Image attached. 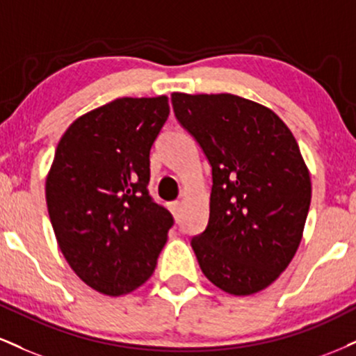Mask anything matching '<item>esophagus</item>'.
I'll return each instance as SVG.
<instances>
[{
	"label": "esophagus",
	"mask_w": 356,
	"mask_h": 356,
	"mask_svg": "<svg viewBox=\"0 0 356 356\" xmlns=\"http://www.w3.org/2000/svg\"><path fill=\"white\" fill-rule=\"evenodd\" d=\"M170 211H172V213L175 217H179V213H181V202H170Z\"/></svg>",
	"instance_id": "esophagus-1"
}]
</instances>
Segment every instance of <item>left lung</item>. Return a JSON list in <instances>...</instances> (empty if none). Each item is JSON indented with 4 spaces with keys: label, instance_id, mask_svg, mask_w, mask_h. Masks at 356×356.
<instances>
[{
    "label": "left lung",
    "instance_id": "8db88e82",
    "mask_svg": "<svg viewBox=\"0 0 356 356\" xmlns=\"http://www.w3.org/2000/svg\"><path fill=\"white\" fill-rule=\"evenodd\" d=\"M170 97L212 167L209 224L191 241L197 262L227 293L260 292L289 267L302 241L312 182L300 147L259 102L234 94Z\"/></svg>",
    "mask_w": 356,
    "mask_h": 356
}]
</instances>
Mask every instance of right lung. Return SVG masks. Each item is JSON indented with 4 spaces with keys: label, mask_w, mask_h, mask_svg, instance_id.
I'll list each match as a JSON object with an SVG mask.
<instances>
[{
    "label": "right lung",
    "mask_w": 356,
    "mask_h": 356,
    "mask_svg": "<svg viewBox=\"0 0 356 356\" xmlns=\"http://www.w3.org/2000/svg\"><path fill=\"white\" fill-rule=\"evenodd\" d=\"M167 96L119 97L76 119L56 147L46 204L56 241L81 280L109 297L152 275L174 224L149 195V154Z\"/></svg>",
    "instance_id": "1"
}]
</instances>
